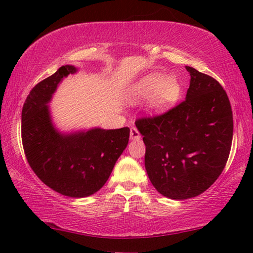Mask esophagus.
I'll use <instances>...</instances> for the list:
<instances>
[{"mask_svg":"<svg viewBox=\"0 0 253 253\" xmlns=\"http://www.w3.org/2000/svg\"><path fill=\"white\" fill-rule=\"evenodd\" d=\"M140 138V134L138 129L136 127H131L130 128V139H139Z\"/></svg>","mask_w":253,"mask_h":253,"instance_id":"esophagus-1","label":"esophagus"}]
</instances>
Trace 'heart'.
Returning <instances> with one entry per match:
<instances>
[{
	"label": "heart",
	"instance_id": "b5f03b06",
	"mask_svg": "<svg viewBox=\"0 0 253 253\" xmlns=\"http://www.w3.org/2000/svg\"><path fill=\"white\" fill-rule=\"evenodd\" d=\"M179 93L181 84L175 77L164 78L161 74H149L131 85L129 100L136 102L151 97L149 106L152 110L162 113L178 99Z\"/></svg>",
	"mask_w": 253,
	"mask_h": 253
}]
</instances>
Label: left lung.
Masks as SVG:
<instances>
[{"label": "left lung", "mask_w": 253, "mask_h": 253, "mask_svg": "<svg viewBox=\"0 0 253 253\" xmlns=\"http://www.w3.org/2000/svg\"><path fill=\"white\" fill-rule=\"evenodd\" d=\"M186 98L164 114L142 117L136 127L154 187L173 200L198 196L223 172L233 137V115L219 81L192 67Z\"/></svg>", "instance_id": "left-lung-1"}]
</instances>
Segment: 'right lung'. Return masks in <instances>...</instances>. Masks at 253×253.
<instances>
[{
	"instance_id": "right-lung-1",
	"label": "right lung",
	"mask_w": 253,
	"mask_h": 253,
	"mask_svg": "<svg viewBox=\"0 0 253 253\" xmlns=\"http://www.w3.org/2000/svg\"><path fill=\"white\" fill-rule=\"evenodd\" d=\"M77 71L62 66L34 85L22 108L21 136L30 168L46 186L70 198H85L105 185L129 140V128L60 134L51 123L52 93L63 77Z\"/></svg>"
}]
</instances>
